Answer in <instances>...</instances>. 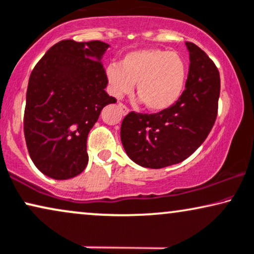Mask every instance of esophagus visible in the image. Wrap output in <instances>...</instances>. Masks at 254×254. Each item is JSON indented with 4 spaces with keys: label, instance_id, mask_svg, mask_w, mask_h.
Returning <instances> with one entry per match:
<instances>
[{
    "label": "esophagus",
    "instance_id": "esophagus-1",
    "mask_svg": "<svg viewBox=\"0 0 254 254\" xmlns=\"http://www.w3.org/2000/svg\"><path fill=\"white\" fill-rule=\"evenodd\" d=\"M118 108L121 109L122 114H123V115H127V112H129V108H127V105L123 104V103H118Z\"/></svg>",
    "mask_w": 254,
    "mask_h": 254
}]
</instances>
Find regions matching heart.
Segmentation results:
<instances>
[{
    "label": "heart",
    "mask_w": 254,
    "mask_h": 254,
    "mask_svg": "<svg viewBox=\"0 0 254 254\" xmlns=\"http://www.w3.org/2000/svg\"><path fill=\"white\" fill-rule=\"evenodd\" d=\"M107 77L112 95L122 97L133 88L144 107L162 111L181 97L186 79V64L175 51L144 49L132 51L121 64L111 63Z\"/></svg>",
    "instance_id": "1"
}]
</instances>
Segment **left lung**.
<instances>
[{"label":"left lung","instance_id":"1","mask_svg":"<svg viewBox=\"0 0 254 254\" xmlns=\"http://www.w3.org/2000/svg\"><path fill=\"white\" fill-rule=\"evenodd\" d=\"M185 90L171 107L157 114L131 111L124 117L121 139L138 165L162 169L191 156L212 130L220 94L219 71L206 53L191 42Z\"/></svg>","mask_w":254,"mask_h":254}]
</instances>
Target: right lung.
<instances>
[{
  "instance_id": "add662e5",
  "label": "right lung",
  "mask_w": 254,
  "mask_h": 254,
  "mask_svg": "<svg viewBox=\"0 0 254 254\" xmlns=\"http://www.w3.org/2000/svg\"><path fill=\"white\" fill-rule=\"evenodd\" d=\"M101 41L63 40L38 61L29 77L23 130L31 160L57 181L88 164L86 139L102 109L117 99L105 91L108 77Z\"/></svg>"
}]
</instances>
